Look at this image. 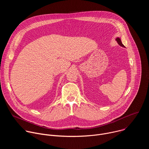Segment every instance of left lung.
I'll list each match as a JSON object with an SVG mask.
<instances>
[{"label": "left lung", "mask_w": 149, "mask_h": 149, "mask_svg": "<svg viewBox=\"0 0 149 149\" xmlns=\"http://www.w3.org/2000/svg\"><path fill=\"white\" fill-rule=\"evenodd\" d=\"M116 40H117V43L120 45V46H121V47H124V45L122 44V42H121V39L119 38H117L116 39Z\"/></svg>", "instance_id": "left-lung-1"}]
</instances>
